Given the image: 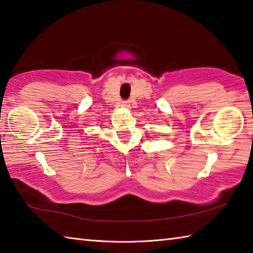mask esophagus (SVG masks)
I'll return each instance as SVG.
<instances>
[{
    "instance_id": "esophagus-1",
    "label": "esophagus",
    "mask_w": 253,
    "mask_h": 253,
    "mask_svg": "<svg viewBox=\"0 0 253 253\" xmlns=\"http://www.w3.org/2000/svg\"><path fill=\"white\" fill-rule=\"evenodd\" d=\"M122 106L123 107H129L130 106V102L129 101H123L122 102Z\"/></svg>"
}]
</instances>
